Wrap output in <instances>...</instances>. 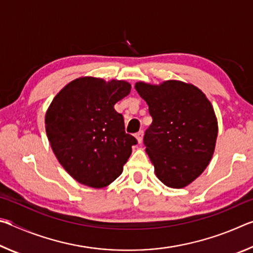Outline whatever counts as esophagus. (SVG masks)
Masks as SVG:
<instances>
[{
	"label": "esophagus",
	"instance_id": "34e87169",
	"mask_svg": "<svg viewBox=\"0 0 253 253\" xmlns=\"http://www.w3.org/2000/svg\"><path fill=\"white\" fill-rule=\"evenodd\" d=\"M136 138H137V142H138L139 144L143 142V136H144V130H139L137 134L135 135Z\"/></svg>",
	"mask_w": 253,
	"mask_h": 253
}]
</instances>
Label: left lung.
<instances>
[{
    "label": "left lung",
    "instance_id": "obj_1",
    "mask_svg": "<svg viewBox=\"0 0 253 253\" xmlns=\"http://www.w3.org/2000/svg\"><path fill=\"white\" fill-rule=\"evenodd\" d=\"M153 118L144 136L156 176L166 186L185 187L207 169L217 137L215 113L198 87L178 80L137 83Z\"/></svg>",
    "mask_w": 253,
    "mask_h": 253
}]
</instances>
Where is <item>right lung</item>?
I'll return each instance as SVG.
<instances>
[{
  "instance_id": "1",
  "label": "right lung",
  "mask_w": 253,
  "mask_h": 253,
  "mask_svg": "<svg viewBox=\"0 0 253 253\" xmlns=\"http://www.w3.org/2000/svg\"><path fill=\"white\" fill-rule=\"evenodd\" d=\"M130 84L83 77L53 98L45 114V131L60 164L77 182L101 188L113 183L137 144L126 134L114 106L129 95Z\"/></svg>"
}]
</instances>
